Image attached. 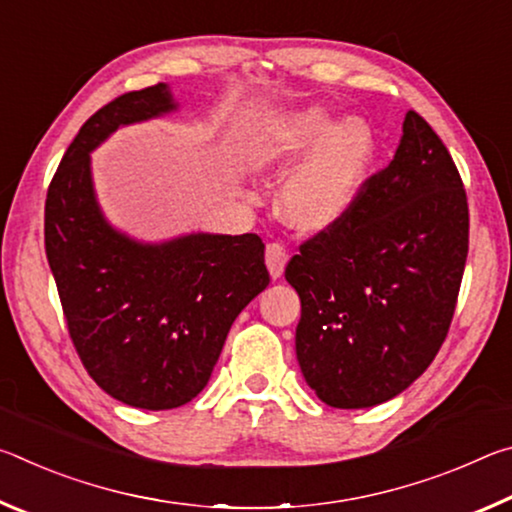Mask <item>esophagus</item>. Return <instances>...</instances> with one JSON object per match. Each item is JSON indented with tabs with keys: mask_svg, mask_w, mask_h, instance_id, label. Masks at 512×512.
Returning a JSON list of instances; mask_svg holds the SVG:
<instances>
[{
	"mask_svg": "<svg viewBox=\"0 0 512 512\" xmlns=\"http://www.w3.org/2000/svg\"><path fill=\"white\" fill-rule=\"evenodd\" d=\"M287 262H289V253L282 244H268L266 246V266H268V273H271L273 280L282 277Z\"/></svg>",
	"mask_w": 512,
	"mask_h": 512,
	"instance_id": "1",
	"label": "esophagus"
}]
</instances>
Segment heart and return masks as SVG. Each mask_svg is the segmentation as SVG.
<instances>
[{
  "label": "heart",
  "instance_id": "obj_1",
  "mask_svg": "<svg viewBox=\"0 0 512 512\" xmlns=\"http://www.w3.org/2000/svg\"><path fill=\"white\" fill-rule=\"evenodd\" d=\"M375 131L363 117H343L314 106L271 121L250 151L253 167L287 173L280 214L300 232L334 228L357 203L375 164Z\"/></svg>",
  "mask_w": 512,
  "mask_h": 512
}]
</instances>
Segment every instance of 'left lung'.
<instances>
[{
  "label": "left lung",
  "instance_id": "8db88e82",
  "mask_svg": "<svg viewBox=\"0 0 512 512\" xmlns=\"http://www.w3.org/2000/svg\"><path fill=\"white\" fill-rule=\"evenodd\" d=\"M467 235V196L452 155L409 110L391 164L284 271L302 307V377L327 406L388 402L429 368L452 323Z\"/></svg>",
  "mask_w": 512,
  "mask_h": 512
}]
</instances>
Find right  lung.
<instances>
[{
    "instance_id": "right-lung-1",
    "label": "right lung",
    "mask_w": 512,
    "mask_h": 512,
    "mask_svg": "<svg viewBox=\"0 0 512 512\" xmlns=\"http://www.w3.org/2000/svg\"><path fill=\"white\" fill-rule=\"evenodd\" d=\"M178 110L167 83L121 94L69 144L45 203V248L74 348L110 397L164 411L210 381L225 336L271 282L257 235L192 232L158 244L117 230L90 153L121 126Z\"/></svg>"
}]
</instances>
